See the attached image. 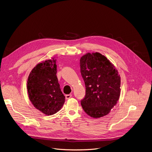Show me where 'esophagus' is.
I'll return each mask as SVG.
<instances>
[{
    "label": "esophagus",
    "mask_w": 152,
    "mask_h": 152,
    "mask_svg": "<svg viewBox=\"0 0 152 152\" xmlns=\"http://www.w3.org/2000/svg\"><path fill=\"white\" fill-rule=\"evenodd\" d=\"M71 97H72V94H66V95H65V97H66V99H70Z\"/></svg>",
    "instance_id": "obj_1"
}]
</instances>
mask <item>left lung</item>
Instances as JSON below:
<instances>
[{
    "mask_svg": "<svg viewBox=\"0 0 152 152\" xmlns=\"http://www.w3.org/2000/svg\"><path fill=\"white\" fill-rule=\"evenodd\" d=\"M80 73L86 94L81 100L84 111L91 118L107 115L121 94V77L114 65L104 56L88 53L80 60Z\"/></svg>",
    "mask_w": 152,
    "mask_h": 152,
    "instance_id": "8db88e82",
    "label": "left lung"
}]
</instances>
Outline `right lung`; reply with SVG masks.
I'll return each instance as SVG.
<instances>
[{
    "label": "right lung",
    "mask_w": 152,
    "mask_h": 152,
    "mask_svg": "<svg viewBox=\"0 0 152 152\" xmlns=\"http://www.w3.org/2000/svg\"><path fill=\"white\" fill-rule=\"evenodd\" d=\"M56 61L53 58L37 64L31 71L27 82L31 103L46 115L57 113L65 101L56 76Z\"/></svg>",
    "instance_id": "obj_1"
}]
</instances>
